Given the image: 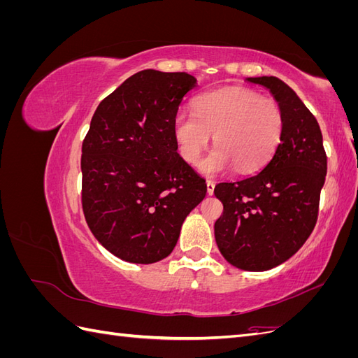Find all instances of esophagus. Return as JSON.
<instances>
[{
    "label": "esophagus",
    "instance_id": "obj_1",
    "mask_svg": "<svg viewBox=\"0 0 358 358\" xmlns=\"http://www.w3.org/2000/svg\"><path fill=\"white\" fill-rule=\"evenodd\" d=\"M206 185H208V194H209V196H212L213 191H215V182L208 180V182H206Z\"/></svg>",
    "mask_w": 358,
    "mask_h": 358
}]
</instances>
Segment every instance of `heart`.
Returning <instances> with one entry per match:
<instances>
[{"instance_id": "obj_1", "label": "heart", "mask_w": 358, "mask_h": 358, "mask_svg": "<svg viewBox=\"0 0 358 358\" xmlns=\"http://www.w3.org/2000/svg\"><path fill=\"white\" fill-rule=\"evenodd\" d=\"M282 133L280 106L241 86L199 95L194 112H179L173 121L179 154L189 166L199 164L213 134L216 146L201 162L208 176L233 167L241 173L262 169L276 152Z\"/></svg>"}]
</instances>
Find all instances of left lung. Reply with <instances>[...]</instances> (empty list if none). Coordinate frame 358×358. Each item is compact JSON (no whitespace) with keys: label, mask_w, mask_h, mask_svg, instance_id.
<instances>
[{"label":"left lung","mask_w":358,"mask_h":358,"mask_svg":"<svg viewBox=\"0 0 358 358\" xmlns=\"http://www.w3.org/2000/svg\"><path fill=\"white\" fill-rule=\"evenodd\" d=\"M248 82L272 92L284 113V133L262 171L215 187L224 206L215 239L234 267L264 272L294 255L313 231L327 155L315 116L285 82L273 76Z\"/></svg>","instance_id":"1"}]
</instances>
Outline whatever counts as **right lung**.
<instances>
[{
	"mask_svg": "<svg viewBox=\"0 0 358 358\" xmlns=\"http://www.w3.org/2000/svg\"><path fill=\"white\" fill-rule=\"evenodd\" d=\"M197 79L143 70L99 104L82 145V208L107 251L152 264L175 249L206 197V180L178 154L173 121Z\"/></svg>",
	"mask_w": 358,
	"mask_h": 358,
	"instance_id": "add662e5",
	"label": "right lung"
}]
</instances>
